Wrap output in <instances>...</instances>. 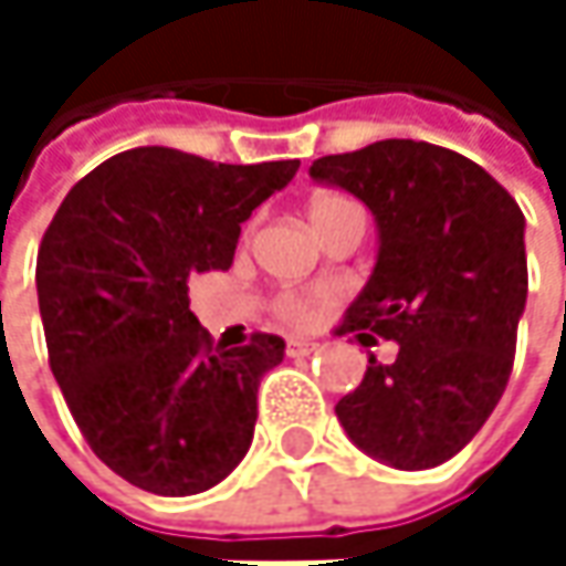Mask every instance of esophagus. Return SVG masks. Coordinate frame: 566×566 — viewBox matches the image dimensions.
<instances>
[{"mask_svg":"<svg viewBox=\"0 0 566 566\" xmlns=\"http://www.w3.org/2000/svg\"><path fill=\"white\" fill-rule=\"evenodd\" d=\"M284 350H287V357H307V354L317 350V344L314 340H304V337H287Z\"/></svg>","mask_w":566,"mask_h":566,"instance_id":"34e87169","label":"esophagus"}]
</instances>
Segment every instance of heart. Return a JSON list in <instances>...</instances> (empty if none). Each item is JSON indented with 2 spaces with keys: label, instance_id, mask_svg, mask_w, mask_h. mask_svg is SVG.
<instances>
[{
  "label": "heart",
  "instance_id": "obj_1",
  "mask_svg": "<svg viewBox=\"0 0 566 566\" xmlns=\"http://www.w3.org/2000/svg\"><path fill=\"white\" fill-rule=\"evenodd\" d=\"M344 209H354L350 199L344 196H334V192H324V196H314L311 206H307V216H311V226L317 229L324 219L344 212ZM314 307H317V294H304V291H279L272 297V311L275 317L284 324H307L314 317Z\"/></svg>",
  "mask_w": 566,
  "mask_h": 566
}]
</instances>
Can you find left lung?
Returning a JSON list of instances; mask_svg holds the SVG:
<instances>
[{
    "mask_svg": "<svg viewBox=\"0 0 566 566\" xmlns=\"http://www.w3.org/2000/svg\"><path fill=\"white\" fill-rule=\"evenodd\" d=\"M311 176L364 199L380 226L377 269L337 334L367 340L370 329L399 344L394 364L370 357L334 412L394 469L442 465L509 387L527 297L524 216L495 176L422 140L331 154Z\"/></svg>",
    "mask_w": 566,
    "mask_h": 566,
    "instance_id": "8db88e82",
    "label": "left lung"
}]
</instances>
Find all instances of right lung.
I'll return each instance as SVG.
<instances>
[{
    "label": "right lung",
    "instance_id": "1",
    "mask_svg": "<svg viewBox=\"0 0 566 566\" xmlns=\"http://www.w3.org/2000/svg\"><path fill=\"white\" fill-rule=\"evenodd\" d=\"M297 167L124 150L71 186L42 235L52 374L94 455L144 492H206L252 446L259 384L284 340L255 331L242 347L212 344L189 279L232 265L242 222Z\"/></svg>",
    "mask_w": 566,
    "mask_h": 566
}]
</instances>
